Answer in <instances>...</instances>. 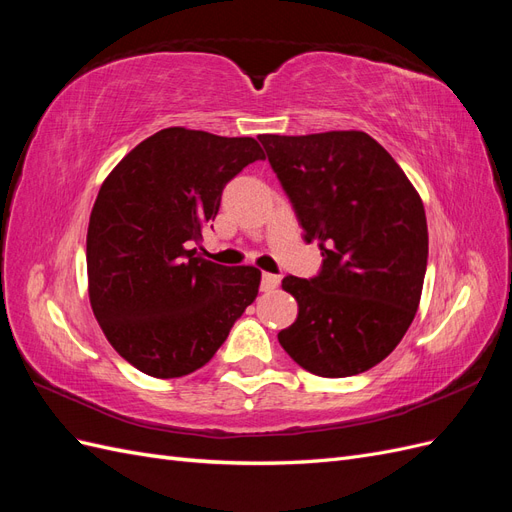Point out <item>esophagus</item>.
Here are the masks:
<instances>
[{
  "instance_id": "esophagus-1",
  "label": "esophagus",
  "mask_w": 512,
  "mask_h": 512,
  "mask_svg": "<svg viewBox=\"0 0 512 512\" xmlns=\"http://www.w3.org/2000/svg\"><path fill=\"white\" fill-rule=\"evenodd\" d=\"M280 282H282L280 275H275V273H262V288H265V290L277 288V286H280Z\"/></svg>"
}]
</instances>
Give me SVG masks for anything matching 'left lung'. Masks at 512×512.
I'll return each instance as SVG.
<instances>
[{
    "instance_id": "obj_1",
    "label": "left lung",
    "mask_w": 512,
    "mask_h": 512,
    "mask_svg": "<svg viewBox=\"0 0 512 512\" xmlns=\"http://www.w3.org/2000/svg\"><path fill=\"white\" fill-rule=\"evenodd\" d=\"M258 141L303 239L322 252L318 275L284 277L299 316L277 339L316 376L363 374L395 350L421 301L429 252L421 196L365 132Z\"/></svg>"
}]
</instances>
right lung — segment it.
<instances>
[{
    "instance_id": "add662e5",
    "label": "right lung",
    "mask_w": 512,
    "mask_h": 512,
    "mask_svg": "<svg viewBox=\"0 0 512 512\" xmlns=\"http://www.w3.org/2000/svg\"><path fill=\"white\" fill-rule=\"evenodd\" d=\"M265 160L250 136L166 128L106 177L87 230L89 301L111 346L153 378L211 361L247 305L260 271L188 250L220 211L230 179Z\"/></svg>"
}]
</instances>
